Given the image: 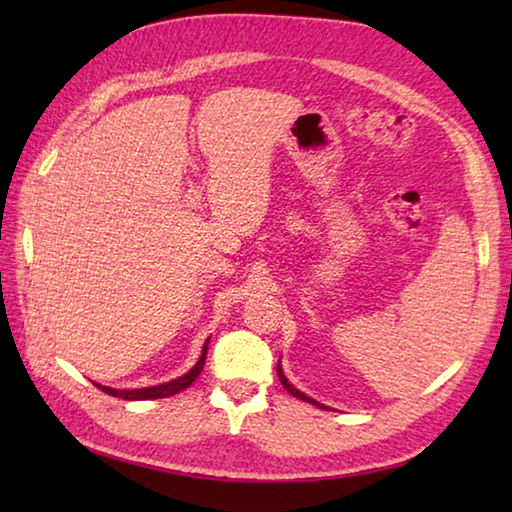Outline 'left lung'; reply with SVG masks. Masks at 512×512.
Segmentation results:
<instances>
[{"mask_svg": "<svg viewBox=\"0 0 512 512\" xmlns=\"http://www.w3.org/2000/svg\"><path fill=\"white\" fill-rule=\"evenodd\" d=\"M277 377H280V381H282V386L287 388V391L293 395V397H298V400H302V402H309V404H314V406H320V409H327V406H323L320 402H316L314 397H309V395H305L302 391H298L296 386L291 384V381L287 379V375H284V370H282V366H280V361H277Z\"/></svg>", "mask_w": 512, "mask_h": 512, "instance_id": "left-lung-1", "label": "left lung"}]
</instances>
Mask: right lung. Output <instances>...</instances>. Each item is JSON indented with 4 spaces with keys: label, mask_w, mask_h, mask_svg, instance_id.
<instances>
[{
    "label": "right lung",
    "mask_w": 512,
    "mask_h": 512,
    "mask_svg": "<svg viewBox=\"0 0 512 512\" xmlns=\"http://www.w3.org/2000/svg\"><path fill=\"white\" fill-rule=\"evenodd\" d=\"M207 345H210V339L205 341L203 350H201V357L192 366V370H187L183 377H176L171 381H164V384L158 386H146V388H131V391H126V388H110V386H101L94 381V386L101 388L103 393H108L112 397H121V400H128V402H137V400H160V397H171L180 391H185L187 386L194 384V379L201 375V370L205 366V357H207Z\"/></svg>",
    "instance_id": "right-lung-1"
}]
</instances>
